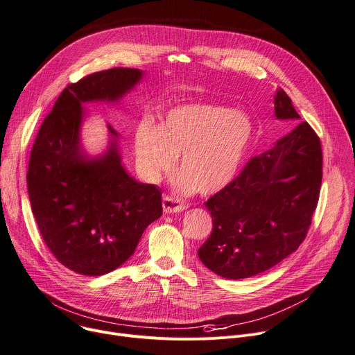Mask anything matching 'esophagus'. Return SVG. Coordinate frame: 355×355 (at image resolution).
<instances>
[{"label":"esophagus","instance_id":"1","mask_svg":"<svg viewBox=\"0 0 355 355\" xmlns=\"http://www.w3.org/2000/svg\"><path fill=\"white\" fill-rule=\"evenodd\" d=\"M162 208H164V212H167V214H173V212L184 211L187 208V205L184 202H181L178 198H175V197L165 196L162 198Z\"/></svg>","mask_w":355,"mask_h":355}]
</instances>
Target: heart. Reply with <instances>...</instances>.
<instances>
[{
    "mask_svg": "<svg viewBox=\"0 0 355 355\" xmlns=\"http://www.w3.org/2000/svg\"><path fill=\"white\" fill-rule=\"evenodd\" d=\"M252 137V125L230 108L190 104L167 112L159 128L143 123L135 132V153L141 168L158 178L174 168L181 155L184 174L177 187L184 193L220 191L237 175Z\"/></svg>",
    "mask_w": 355,
    "mask_h": 355,
    "instance_id": "heart-1",
    "label": "heart"
}]
</instances>
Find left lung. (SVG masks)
<instances>
[{
	"label": "left lung",
	"instance_id": "8db88e82",
	"mask_svg": "<svg viewBox=\"0 0 355 355\" xmlns=\"http://www.w3.org/2000/svg\"><path fill=\"white\" fill-rule=\"evenodd\" d=\"M274 108L278 120H300L282 88L275 92ZM321 180L320 138L309 123H300L208 198L212 231L198 250L201 263L228 279L248 278L281 263L309 232Z\"/></svg>",
	"mask_w": 355,
	"mask_h": 355
}]
</instances>
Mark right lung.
<instances>
[{"mask_svg": "<svg viewBox=\"0 0 355 355\" xmlns=\"http://www.w3.org/2000/svg\"><path fill=\"white\" fill-rule=\"evenodd\" d=\"M141 78L143 71L118 67L69 84L31 150L27 187L42 240L62 266L83 275L123 266L144 230L162 216L161 190L125 171L111 125L103 155L91 158L80 144L81 104L120 101Z\"/></svg>", "mask_w": 355, "mask_h": 355, "instance_id": "1", "label": "right lung"}]
</instances>
